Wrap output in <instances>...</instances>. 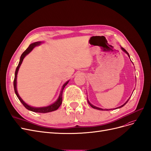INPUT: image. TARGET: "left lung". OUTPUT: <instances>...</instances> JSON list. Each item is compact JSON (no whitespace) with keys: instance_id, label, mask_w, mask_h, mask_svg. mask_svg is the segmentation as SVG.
Masks as SVG:
<instances>
[{"instance_id":"1","label":"left lung","mask_w":151,"mask_h":151,"mask_svg":"<svg viewBox=\"0 0 151 151\" xmlns=\"http://www.w3.org/2000/svg\"><path fill=\"white\" fill-rule=\"evenodd\" d=\"M121 49L122 50H123V51L126 53V54H127V55H128V57H129V53H127V52L126 51V50L124 48H122V47H121ZM129 99H128V100H127V101L124 104H122V106H119V107H118V108H121V107H122V106H124L127 103V101H129ZM88 104H90V106H91V107H92L93 108H94V109H98V110H101V111H109V110H112L113 109H102V108H98V107H96V106H94V105H93V104H91L90 103V101H88Z\"/></svg>"}]
</instances>
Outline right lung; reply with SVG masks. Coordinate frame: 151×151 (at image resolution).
<instances>
[{
  "label": "right lung",
  "instance_id": "right-lung-1",
  "mask_svg": "<svg viewBox=\"0 0 151 151\" xmlns=\"http://www.w3.org/2000/svg\"><path fill=\"white\" fill-rule=\"evenodd\" d=\"M41 42H35V43H33L32 44H30L29 47L27 48V50L25 51L22 54L21 57H20V61H19V63L17 67L16 70H15V78H14V91L15 93L16 94L17 96L19 98V99L20 101V102L22 103L25 108H27V109H29L31 111H33V112H35V113H49V112H52V111H55L58 109V108L60 106V105L61 104V103H62V94H63V90L64 88L65 87V86L68 84V83L69 82V81H67L65 84L63 85L62 88H61V90L60 91V96L58 98V99L54 103H53L52 104L46 107H41V108H35V107H32L28 105L27 104H26L22 99L20 97V96L19 95L17 90V73H18V71L19 69L20 68V66L22 63V61H23L24 58H25V56L29 54L32 50L33 49V48L35 47L36 46L39 45L41 44Z\"/></svg>",
  "mask_w": 151,
  "mask_h": 151
}]
</instances>
